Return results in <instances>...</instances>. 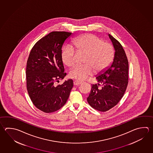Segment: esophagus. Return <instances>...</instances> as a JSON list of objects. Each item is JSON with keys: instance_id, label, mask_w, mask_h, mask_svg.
I'll return each mask as SVG.
<instances>
[{"instance_id": "1", "label": "esophagus", "mask_w": 153, "mask_h": 153, "mask_svg": "<svg viewBox=\"0 0 153 153\" xmlns=\"http://www.w3.org/2000/svg\"><path fill=\"white\" fill-rule=\"evenodd\" d=\"M81 83H82V82H79V81H74V84L75 85H80Z\"/></svg>"}]
</instances>
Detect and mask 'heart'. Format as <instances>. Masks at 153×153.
<instances>
[{"mask_svg": "<svg viewBox=\"0 0 153 153\" xmlns=\"http://www.w3.org/2000/svg\"><path fill=\"white\" fill-rule=\"evenodd\" d=\"M72 46H66L62 52V58L66 66L75 63L77 52L85 53L83 65H77L70 71L69 76L79 81H83L94 71L101 72L110 65L114 58L113 46L93 34L82 35L72 41Z\"/></svg>", "mask_w": 153, "mask_h": 153, "instance_id": "heart-1", "label": "heart"}]
</instances>
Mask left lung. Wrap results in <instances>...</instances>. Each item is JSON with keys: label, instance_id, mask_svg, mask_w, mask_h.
Returning a JSON list of instances; mask_svg holds the SVG:
<instances>
[{"label": "left lung", "instance_id": "1", "mask_svg": "<svg viewBox=\"0 0 153 153\" xmlns=\"http://www.w3.org/2000/svg\"><path fill=\"white\" fill-rule=\"evenodd\" d=\"M115 50L113 63L96 77L98 84L91 85L87 101L100 111H107L117 105L124 95L128 84L129 64L127 55L120 43L109 34ZM102 87L100 89L99 85Z\"/></svg>", "mask_w": 153, "mask_h": 153}]
</instances>
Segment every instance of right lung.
<instances>
[{
  "label": "right lung",
  "instance_id": "add662e5",
  "mask_svg": "<svg viewBox=\"0 0 153 153\" xmlns=\"http://www.w3.org/2000/svg\"><path fill=\"white\" fill-rule=\"evenodd\" d=\"M71 32L53 31L38 40L33 46L26 65V88L33 104L44 113L55 112L66 103L73 81L61 85L55 83L66 76L62 48Z\"/></svg>",
  "mask_w": 153,
  "mask_h": 153
}]
</instances>
